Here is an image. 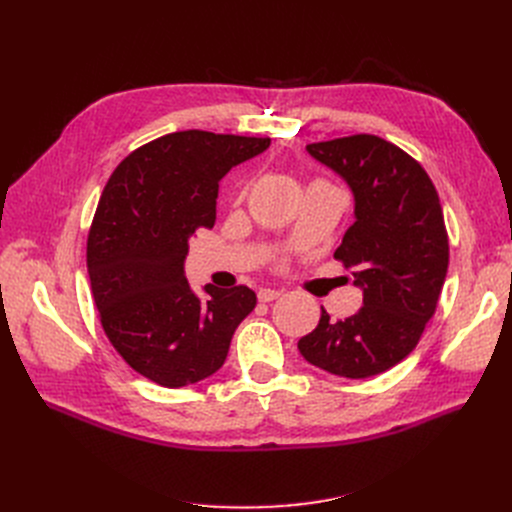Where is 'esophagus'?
Listing matches in <instances>:
<instances>
[{"mask_svg": "<svg viewBox=\"0 0 512 512\" xmlns=\"http://www.w3.org/2000/svg\"><path fill=\"white\" fill-rule=\"evenodd\" d=\"M280 294H282V290H276V288H261L257 292V297H259L261 303H272L280 297Z\"/></svg>", "mask_w": 512, "mask_h": 512, "instance_id": "34e87169", "label": "esophagus"}]
</instances>
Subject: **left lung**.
<instances>
[{
	"label": "left lung",
	"mask_w": 512,
	"mask_h": 512,
	"mask_svg": "<svg viewBox=\"0 0 512 512\" xmlns=\"http://www.w3.org/2000/svg\"><path fill=\"white\" fill-rule=\"evenodd\" d=\"M355 197V222L334 257L363 290V307L299 340L301 355L340 378H371L413 353L448 272V234L434 182L409 153L353 134L307 145Z\"/></svg>",
	"instance_id": "obj_1"
}]
</instances>
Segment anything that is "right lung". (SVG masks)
Segmentation results:
<instances>
[{
	"label": "right lung",
	"mask_w": 512,
	"mask_h": 512,
	"mask_svg": "<svg viewBox=\"0 0 512 512\" xmlns=\"http://www.w3.org/2000/svg\"><path fill=\"white\" fill-rule=\"evenodd\" d=\"M270 139L182 130L132 151L107 180L87 242L101 326L147 380L182 388L218 371L257 305L247 286L199 299L184 276L188 240L213 228L220 180Z\"/></svg>",
	"instance_id": "add662e5"
}]
</instances>
